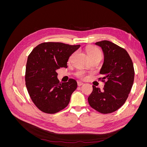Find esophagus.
I'll return each instance as SVG.
<instances>
[{
  "instance_id": "esophagus-1",
  "label": "esophagus",
  "mask_w": 147,
  "mask_h": 147,
  "mask_svg": "<svg viewBox=\"0 0 147 147\" xmlns=\"http://www.w3.org/2000/svg\"><path fill=\"white\" fill-rule=\"evenodd\" d=\"M77 84H78V86H81L82 85H83V83H82L81 82H77Z\"/></svg>"
}]
</instances>
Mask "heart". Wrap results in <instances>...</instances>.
Here are the masks:
<instances>
[{"label": "heart", "instance_id": "heart-1", "mask_svg": "<svg viewBox=\"0 0 147 147\" xmlns=\"http://www.w3.org/2000/svg\"><path fill=\"white\" fill-rule=\"evenodd\" d=\"M86 53L89 57V58L92 57H96V56H102V53L96 47H89L87 48L86 50ZM74 56V54L70 56L69 59V61H70L72 60V57ZM77 77L84 79L86 77V74L84 73L83 71H78L76 74Z\"/></svg>", "mask_w": 147, "mask_h": 147}]
</instances>
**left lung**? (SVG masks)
Masks as SVG:
<instances>
[{
    "label": "left lung",
    "mask_w": 147,
    "mask_h": 147,
    "mask_svg": "<svg viewBox=\"0 0 147 147\" xmlns=\"http://www.w3.org/2000/svg\"><path fill=\"white\" fill-rule=\"evenodd\" d=\"M95 44L102 48L104 54V62L100 71L104 77L99 78L104 82V87L100 91L93 85L88 100L90 105L97 112L110 113L119 109L127 99L134 83V65L124 48L108 40Z\"/></svg>",
    "instance_id": "1"
}]
</instances>
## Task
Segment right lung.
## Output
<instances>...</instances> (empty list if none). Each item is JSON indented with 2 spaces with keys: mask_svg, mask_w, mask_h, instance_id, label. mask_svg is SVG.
<instances>
[{
  "mask_svg": "<svg viewBox=\"0 0 147 147\" xmlns=\"http://www.w3.org/2000/svg\"><path fill=\"white\" fill-rule=\"evenodd\" d=\"M80 47L44 42L29 54L26 67V86L34 104L42 112L54 114L68 105L77 83L72 78L60 83L56 71L67 67L69 57Z\"/></svg>",
  "mask_w": 147,
  "mask_h": 147,
  "instance_id": "right-lung-1",
  "label": "right lung"
}]
</instances>
